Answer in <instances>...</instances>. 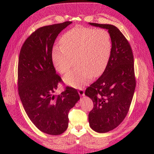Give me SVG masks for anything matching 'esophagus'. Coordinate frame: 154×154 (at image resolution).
<instances>
[{
    "label": "esophagus",
    "instance_id": "1",
    "mask_svg": "<svg viewBox=\"0 0 154 154\" xmlns=\"http://www.w3.org/2000/svg\"><path fill=\"white\" fill-rule=\"evenodd\" d=\"M79 94L80 96H84V94H85V92H84V90L82 89V88H81V89L79 90Z\"/></svg>",
    "mask_w": 154,
    "mask_h": 154
}]
</instances>
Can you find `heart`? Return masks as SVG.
Listing matches in <instances>:
<instances>
[{"instance_id":"b5f03b06","label":"heart","mask_w":154,"mask_h":154,"mask_svg":"<svg viewBox=\"0 0 154 154\" xmlns=\"http://www.w3.org/2000/svg\"><path fill=\"white\" fill-rule=\"evenodd\" d=\"M60 46H54L52 60L56 70L66 74L76 61L78 66L64 78L72 87L80 88L89 83L92 76L103 73L110 59L112 43L104 29L75 27L62 35Z\"/></svg>"}]
</instances>
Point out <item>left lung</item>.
Wrapping results in <instances>:
<instances>
[{
    "label": "left lung",
    "mask_w": 154,
    "mask_h": 154,
    "mask_svg": "<svg viewBox=\"0 0 154 154\" xmlns=\"http://www.w3.org/2000/svg\"><path fill=\"white\" fill-rule=\"evenodd\" d=\"M89 24L107 29L112 43L111 57L104 71L85 92L94 104L88 115L90 128L97 132L105 133L118 127L129 111L136 86L134 57L128 40L117 27Z\"/></svg>",
    "instance_id": "8db88e82"
}]
</instances>
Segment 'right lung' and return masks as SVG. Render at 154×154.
I'll return each mask as SVG.
<instances>
[{
    "label": "right lung",
    "mask_w": 154,
    "mask_h": 154,
    "mask_svg": "<svg viewBox=\"0 0 154 154\" xmlns=\"http://www.w3.org/2000/svg\"><path fill=\"white\" fill-rule=\"evenodd\" d=\"M71 23L38 29L25 41L19 57L18 91L23 106L35 127L51 135L67 129L69 111L80 99L77 90L68 86L54 94L62 80L52 63V48L59 33Z\"/></svg>",
    "instance_id": "add662e5"
}]
</instances>
